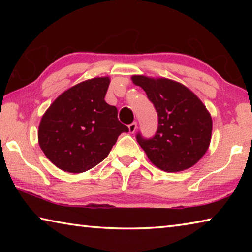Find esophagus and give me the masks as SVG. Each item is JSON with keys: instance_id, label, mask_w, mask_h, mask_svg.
<instances>
[{"instance_id": "34e87169", "label": "esophagus", "mask_w": 252, "mask_h": 252, "mask_svg": "<svg viewBox=\"0 0 252 252\" xmlns=\"http://www.w3.org/2000/svg\"><path fill=\"white\" fill-rule=\"evenodd\" d=\"M136 122H133V123H131V125H129V131H130V133H134L135 132V130H136Z\"/></svg>"}]
</instances>
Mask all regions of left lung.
<instances>
[{"label":"left lung","instance_id":"left-lung-1","mask_svg":"<svg viewBox=\"0 0 252 252\" xmlns=\"http://www.w3.org/2000/svg\"><path fill=\"white\" fill-rule=\"evenodd\" d=\"M132 82L146 91L158 112L156 135L136 140L153 164L165 172H179L194 165L211 141L212 119L202 101L177 81L132 75Z\"/></svg>","mask_w":252,"mask_h":252}]
</instances>
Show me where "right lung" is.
Wrapping results in <instances>:
<instances>
[{
	"label": "right lung",
	"instance_id": "obj_1",
	"mask_svg": "<svg viewBox=\"0 0 252 252\" xmlns=\"http://www.w3.org/2000/svg\"><path fill=\"white\" fill-rule=\"evenodd\" d=\"M109 76L93 78L61 93L41 119L37 139L42 151L63 171L81 173L103 161L127 126L116 106L105 102Z\"/></svg>",
	"mask_w": 252,
	"mask_h": 252
}]
</instances>
